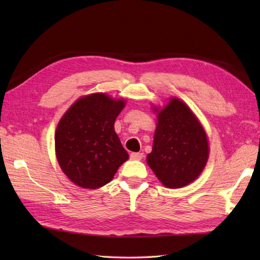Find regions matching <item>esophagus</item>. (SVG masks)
I'll return each mask as SVG.
<instances>
[{"mask_svg":"<svg viewBox=\"0 0 260 260\" xmlns=\"http://www.w3.org/2000/svg\"><path fill=\"white\" fill-rule=\"evenodd\" d=\"M143 157H144V154L141 153V152L131 153V158L132 159H137V161H139V159H142Z\"/></svg>","mask_w":260,"mask_h":260,"instance_id":"obj_1","label":"esophagus"}]
</instances>
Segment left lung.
I'll return each instance as SVG.
<instances>
[{
	"label": "left lung",
	"mask_w": 260,
	"mask_h": 260,
	"mask_svg": "<svg viewBox=\"0 0 260 260\" xmlns=\"http://www.w3.org/2000/svg\"><path fill=\"white\" fill-rule=\"evenodd\" d=\"M208 156V139L200 121L183 102L172 98L157 114L147 164L165 186L176 189L200 175Z\"/></svg>",
	"instance_id": "1"
}]
</instances>
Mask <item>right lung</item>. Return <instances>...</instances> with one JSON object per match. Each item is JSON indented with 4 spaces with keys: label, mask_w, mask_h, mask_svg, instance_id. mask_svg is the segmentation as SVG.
Masks as SVG:
<instances>
[{
    "label": "right lung",
    "mask_w": 260,
    "mask_h": 260,
    "mask_svg": "<svg viewBox=\"0 0 260 260\" xmlns=\"http://www.w3.org/2000/svg\"><path fill=\"white\" fill-rule=\"evenodd\" d=\"M121 99L98 92L78 99L60 119L54 143L60 168L75 184L97 189L112 181L128 154L115 133Z\"/></svg>",
    "instance_id": "right-lung-1"
}]
</instances>
